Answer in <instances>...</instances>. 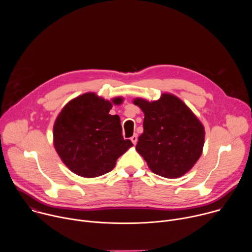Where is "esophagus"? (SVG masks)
<instances>
[{"mask_svg": "<svg viewBox=\"0 0 252 252\" xmlns=\"http://www.w3.org/2000/svg\"><path fill=\"white\" fill-rule=\"evenodd\" d=\"M130 140L132 141L133 145H136V142H137V134H133V135L130 137Z\"/></svg>", "mask_w": 252, "mask_h": 252, "instance_id": "esophagus-1", "label": "esophagus"}]
</instances>
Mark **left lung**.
I'll return each instance as SVG.
<instances>
[{
    "label": "left lung",
    "mask_w": 252,
    "mask_h": 252,
    "mask_svg": "<svg viewBox=\"0 0 252 252\" xmlns=\"http://www.w3.org/2000/svg\"><path fill=\"white\" fill-rule=\"evenodd\" d=\"M133 103L145 114L137 153L156 174L166 178L186 174L202 153V124L182 99L170 94H162L151 102L135 98Z\"/></svg>",
    "instance_id": "8db88e82"
}]
</instances>
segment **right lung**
<instances>
[{
  "mask_svg": "<svg viewBox=\"0 0 252 252\" xmlns=\"http://www.w3.org/2000/svg\"><path fill=\"white\" fill-rule=\"evenodd\" d=\"M94 93L67 102L54 125V145L63 162L76 174L96 177L113 170L117 159L132 142L122 134L118 115H110L113 103Z\"/></svg>",
  "mask_w": 252,
  "mask_h": 252,
  "instance_id": "obj_1",
  "label": "right lung"
}]
</instances>
